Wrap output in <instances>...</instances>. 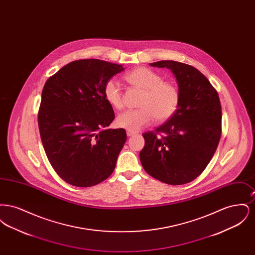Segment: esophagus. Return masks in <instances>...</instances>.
<instances>
[{
  "mask_svg": "<svg viewBox=\"0 0 255 255\" xmlns=\"http://www.w3.org/2000/svg\"><path fill=\"white\" fill-rule=\"evenodd\" d=\"M134 132H131V131H127V135L128 136H132V135H133L134 134Z\"/></svg>",
  "mask_w": 255,
  "mask_h": 255,
  "instance_id": "34e87169",
  "label": "esophagus"
}]
</instances>
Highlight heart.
<instances>
[{
  "label": "heart",
  "mask_w": 255,
  "mask_h": 255,
  "mask_svg": "<svg viewBox=\"0 0 255 255\" xmlns=\"http://www.w3.org/2000/svg\"><path fill=\"white\" fill-rule=\"evenodd\" d=\"M127 83L138 89L142 95L138 100V109L121 114L117 125L127 131L136 132L155 119L158 123L167 122L180 106L181 95L177 85L164 81L159 73L147 67H138L124 76ZM106 101L115 109L123 107L122 92L115 80H109L103 89Z\"/></svg>",
  "instance_id": "obj_1"
}]
</instances>
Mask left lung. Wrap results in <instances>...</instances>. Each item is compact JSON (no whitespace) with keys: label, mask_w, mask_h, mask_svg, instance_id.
Segmentation results:
<instances>
[{"label":"left lung","mask_w":255,"mask_h":255,"mask_svg":"<svg viewBox=\"0 0 255 255\" xmlns=\"http://www.w3.org/2000/svg\"><path fill=\"white\" fill-rule=\"evenodd\" d=\"M174 73L181 95L176 114L155 131L142 133L139 153L146 172L160 182L180 185L192 182L206 169L222 133L218 93L196 68L177 61L151 63Z\"/></svg>","instance_id":"8db88e82"}]
</instances>
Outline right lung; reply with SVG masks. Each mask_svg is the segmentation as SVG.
Masks as SVG:
<instances>
[{"instance_id": "add662e5", "label": "right lung", "mask_w": 255, "mask_h": 255, "mask_svg": "<svg viewBox=\"0 0 255 255\" xmlns=\"http://www.w3.org/2000/svg\"><path fill=\"white\" fill-rule=\"evenodd\" d=\"M124 70L98 59L73 61L47 80L38 111L41 140L49 161L65 182L90 187L109 178L127 135L104 129L115 120L103 89Z\"/></svg>"}]
</instances>
